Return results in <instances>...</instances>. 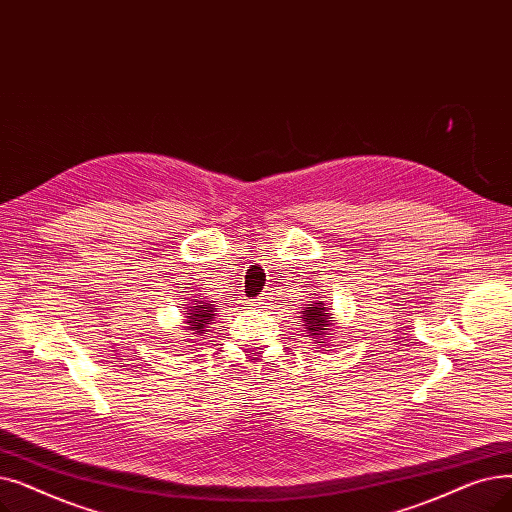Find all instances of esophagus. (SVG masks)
Returning a JSON list of instances; mask_svg holds the SVG:
<instances>
[{
  "instance_id": "esophagus-1",
  "label": "esophagus",
  "mask_w": 512,
  "mask_h": 512,
  "mask_svg": "<svg viewBox=\"0 0 512 512\" xmlns=\"http://www.w3.org/2000/svg\"><path fill=\"white\" fill-rule=\"evenodd\" d=\"M265 301H268V299H265V297H257V299H253L255 307H263V305H268V303H265Z\"/></svg>"
}]
</instances>
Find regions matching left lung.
<instances>
[{
  "mask_svg": "<svg viewBox=\"0 0 512 512\" xmlns=\"http://www.w3.org/2000/svg\"><path fill=\"white\" fill-rule=\"evenodd\" d=\"M328 307H324V303H314L311 307H305L303 311V326L307 328L309 337L316 339L318 337V343H324V335L326 332H330V316L326 314Z\"/></svg>",
  "mask_w": 512,
  "mask_h": 512,
  "instance_id": "1",
  "label": "left lung"
}]
</instances>
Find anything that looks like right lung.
Returning a JSON list of instances; mask_svg holds the SVG:
<instances>
[{"label":"right lung","instance_id":"1","mask_svg":"<svg viewBox=\"0 0 512 512\" xmlns=\"http://www.w3.org/2000/svg\"><path fill=\"white\" fill-rule=\"evenodd\" d=\"M213 311H215V305H211V301L209 303H205V301H196L190 309H188V330L192 332V335L196 337V335H203V330L205 328H209L207 324L213 320Z\"/></svg>","mask_w":512,"mask_h":512}]
</instances>
